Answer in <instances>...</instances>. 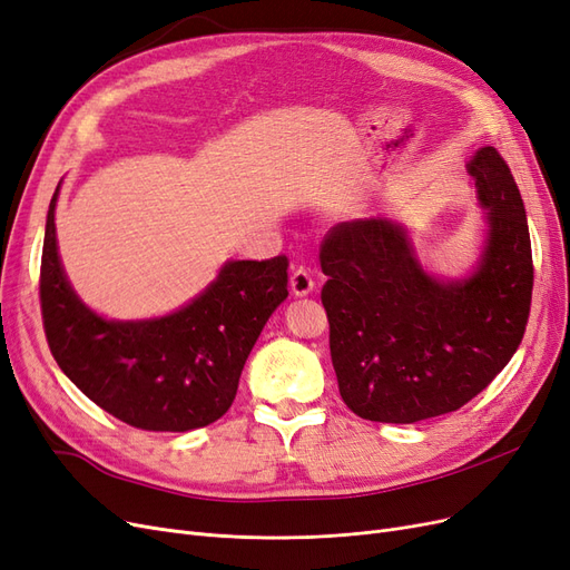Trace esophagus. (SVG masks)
<instances>
[{"label":"esophagus","instance_id":"obj_1","mask_svg":"<svg viewBox=\"0 0 570 570\" xmlns=\"http://www.w3.org/2000/svg\"><path fill=\"white\" fill-rule=\"evenodd\" d=\"M313 287H316V281H313L308 268H302V266H299L297 271L292 273L289 289H292L294 297H306V294L313 292Z\"/></svg>","mask_w":570,"mask_h":570}]
</instances>
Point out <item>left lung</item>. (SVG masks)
Returning <instances> with one entry per match:
<instances>
[{
    "instance_id": "left-lung-1",
    "label": "left lung",
    "mask_w": 570,
    "mask_h": 570,
    "mask_svg": "<svg viewBox=\"0 0 570 570\" xmlns=\"http://www.w3.org/2000/svg\"><path fill=\"white\" fill-rule=\"evenodd\" d=\"M485 238L464 278H439L386 217L325 235L321 299L340 394L358 417L412 424L472 401L517 353L533 294L519 186L493 146L466 163Z\"/></svg>"
}]
</instances>
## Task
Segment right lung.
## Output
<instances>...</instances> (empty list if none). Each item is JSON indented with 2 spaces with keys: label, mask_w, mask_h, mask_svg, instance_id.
Listing matches in <instances>:
<instances>
[{
  "label": "right lung",
  "mask_w": 570,
  "mask_h": 570,
  "mask_svg": "<svg viewBox=\"0 0 570 570\" xmlns=\"http://www.w3.org/2000/svg\"><path fill=\"white\" fill-rule=\"evenodd\" d=\"M47 214L39 302L47 342L66 377L136 429L190 431L217 422L271 313L287 297V257L226 262L217 281L179 311L148 321H108L77 297Z\"/></svg>",
  "instance_id": "obj_1"
}]
</instances>
